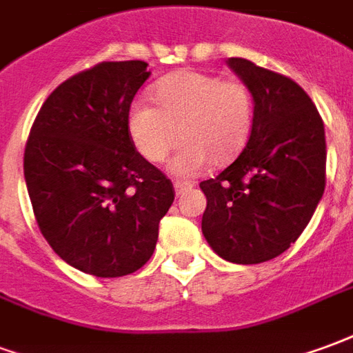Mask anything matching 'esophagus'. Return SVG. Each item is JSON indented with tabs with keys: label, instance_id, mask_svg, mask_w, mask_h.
<instances>
[{
	"label": "esophagus",
	"instance_id": "obj_1",
	"mask_svg": "<svg viewBox=\"0 0 353 353\" xmlns=\"http://www.w3.org/2000/svg\"><path fill=\"white\" fill-rule=\"evenodd\" d=\"M188 190H192V184H190V182H182V180H176V182H174V192H176V195H182L184 192H188Z\"/></svg>",
	"mask_w": 353,
	"mask_h": 353
}]
</instances>
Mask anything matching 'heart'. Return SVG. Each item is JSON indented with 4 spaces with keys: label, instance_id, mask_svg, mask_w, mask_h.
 Returning a JSON list of instances; mask_svg holds the SVG:
<instances>
[{
    "label": "heart",
    "instance_id": "b5f03b06",
    "mask_svg": "<svg viewBox=\"0 0 353 353\" xmlns=\"http://www.w3.org/2000/svg\"><path fill=\"white\" fill-rule=\"evenodd\" d=\"M152 99L137 101L128 114V131L139 154L161 163L186 143L171 161L176 174H197L210 161L230 163L244 150L254 128V97L239 81L203 71H179L154 86Z\"/></svg>",
    "mask_w": 353,
    "mask_h": 353
}]
</instances>
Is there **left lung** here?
<instances>
[{"label": "left lung", "mask_w": 353, "mask_h": 353, "mask_svg": "<svg viewBox=\"0 0 353 353\" xmlns=\"http://www.w3.org/2000/svg\"><path fill=\"white\" fill-rule=\"evenodd\" d=\"M254 97V128L239 158L207 195L201 230L231 263L276 258L310 222L325 190V130L312 99L290 77L244 58L228 60Z\"/></svg>", "instance_id": "1"}]
</instances>
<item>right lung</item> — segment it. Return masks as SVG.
Returning a JSON list of instances; mask_svg holds the SVG:
<instances>
[{"mask_svg":"<svg viewBox=\"0 0 353 353\" xmlns=\"http://www.w3.org/2000/svg\"><path fill=\"white\" fill-rule=\"evenodd\" d=\"M141 60L101 61L46 97L30 131L24 176L52 250L99 279L139 271L174 201L171 180L128 131L133 97L150 77Z\"/></svg>","mask_w":353,"mask_h":353,"instance_id":"1","label":"right lung"}]
</instances>
